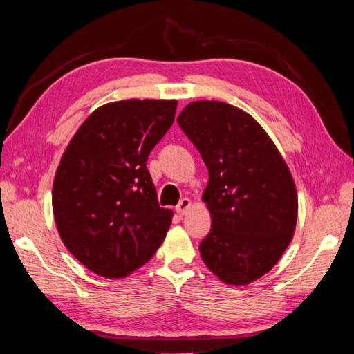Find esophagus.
<instances>
[{"mask_svg": "<svg viewBox=\"0 0 354 354\" xmlns=\"http://www.w3.org/2000/svg\"><path fill=\"white\" fill-rule=\"evenodd\" d=\"M190 205H192V202H190L189 198L181 199V201H179V204L176 205V213H178L179 216H184L187 212H189Z\"/></svg>", "mask_w": 354, "mask_h": 354, "instance_id": "34e87169", "label": "esophagus"}]
</instances>
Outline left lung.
<instances>
[{
	"mask_svg": "<svg viewBox=\"0 0 354 354\" xmlns=\"http://www.w3.org/2000/svg\"><path fill=\"white\" fill-rule=\"evenodd\" d=\"M178 124L208 169L204 202L212 230L201 257L228 284H248L269 272L289 246L298 196L272 140L245 111L223 102H193Z\"/></svg>",
	"mask_w": 354,
	"mask_h": 354,
	"instance_id": "left-lung-1",
	"label": "left lung"
}]
</instances>
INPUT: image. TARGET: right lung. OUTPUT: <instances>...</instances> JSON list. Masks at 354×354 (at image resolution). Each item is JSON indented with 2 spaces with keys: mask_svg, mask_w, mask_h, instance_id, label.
<instances>
[{
  "mask_svg": "<svg viewBox=\"0 0 354 354\" xmlns=\"http://www.w3.org/2000/svg\"><path fill=\"white\" fill-rule=\"evenodd\" d=\"M176 100L103 104L79 127L53 183L64 245L89 270L122 278L153 257L171 212L158 204L146 161L175 120Z\"/></svg>",
  "mask_w": 354,
  "mask_h": 354,
  "instance_id": "obj_1",
  "label": "right lung"
}]
</instances>
